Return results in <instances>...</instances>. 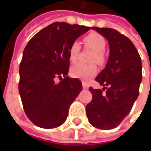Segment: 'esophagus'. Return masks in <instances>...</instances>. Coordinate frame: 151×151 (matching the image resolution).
Returning <instances> with one entry per match:
<instances>
[{
  "label": "esophagus",
  "instance_id": "1",
  "mask_svg": "<svg viewBox=\"0 0 151 151\" xmlns=\"http://www.w3.org/2000/svg\"><path fill=\"white\" fill-rule=\"evenodd\" d=\"M82 87H83V89H85V90H87L89 88V86L86 82H82Z\"/></svg>",
  "mask_w": 151,
  "mask_h": 151
}]
</instances>
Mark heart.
<instances>
[{
  "label": "heart",
  "mask_w": 151,
  "mask_h": 151,
  "mask_svg": "<svg viewBox=\"0 0 151 151\" xmlns=\"http://www.w3.org/2000/svg\"><path fill=\"white\" fill-rule=\"evenodd\" d=\"M84 43L86 46L91 47L95 50L94 54L92 56L91 60L96 61L99 65H103L105 61L104 49L106 47V40L101 35L98 34L96 32H92L87 35L84 38ZM80 44L78 42H73L70 45L69 48V60L72 63L76 62L78 59V56L80 52ZM98 72L97 65L92 64H82L79 63L76 65L73 66L70 69L71 75L75 78H79L83 81H88L89 79L96 75Z\"/></svg>",
  "instance_id": "obj_1"
}]
</instances>
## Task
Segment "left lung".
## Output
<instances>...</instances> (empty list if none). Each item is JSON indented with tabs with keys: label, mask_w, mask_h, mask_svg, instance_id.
I'll return each instance as SVG.
<instances>
[{
	"label": "left lung",
	"mask_w": 151,
	"mask_h": 151,
	"mask_svg": "<svg viewBox=\"0 0 151 151\" xmlns=\"http://www.w3.org/2000/svg\"><path fill=\"white\" fill-rule=\"evenodd\" d=\"M91 29L107 39L110 55L105 68L95 78L104 87L89 88L92 100L86 105V111L93 126L112 129L128 116L138 97L142 79V60L132 41L116 30Z\"/></svg>",
	"instance_id": "obj_1"
}]
</instances>
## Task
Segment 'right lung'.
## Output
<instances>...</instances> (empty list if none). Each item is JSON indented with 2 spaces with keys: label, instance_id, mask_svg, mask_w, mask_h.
I'll use <instances>...</instances> for the list:
<instances>
[{
  "label": "right lung",
  "instance_id": "right-lung-1",
  "mask_svg": "<svg viewBox=\"0 0 151 151\" xmlns=\"http://www.w3.org/2000/svg\"><path fill=\"white\" fill-rule=\"evenodd\" d=\"M91 28L54 22L28 42L19 66L18 90L26 115L43 129L61 125L82 85L68 76L69 48ZM59 79V82L56 81Z\"/></svg>",
  "mask_w": 151,
  "mask_h": 151
}]
</instances>
